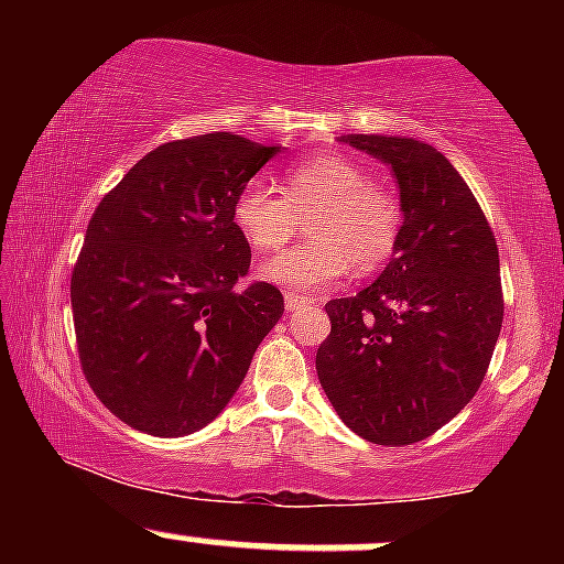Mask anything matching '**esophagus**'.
I'll use <instances>...</instances> for the list:
<instances>
[{
    "label": "esophagus",
    "instance_id": "34e87169",
    "mask_svg": "<svg viewBox=\"0 0 564 564\" xmlns=\"http://www.w3.org/2000/svg\"><path fill=\"white\" fill-rule=\"evenodd\" d=\"M304 304H310L307 300H304V296H300V294H289L283 296V307L289 310V313H294V310H300V307H304Z\"/></svg>",
    "mask_w": 564,
    "mask_h": 564
}]
</instances>
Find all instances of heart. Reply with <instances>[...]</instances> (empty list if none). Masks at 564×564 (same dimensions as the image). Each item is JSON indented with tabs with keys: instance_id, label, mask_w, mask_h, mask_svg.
Here are the masks:
<instances>
[{
	"instance_id": "1",
	"label": "heart",
	"mask_w": 564,
	"mask_h": 564,
	"mask_svg": "<svg viewBox=\"0 0 564 564\" xmlns=\"http://www.w3.org/2000/svg\"><path fill=\"white\" fill-rule=\"evenodd\" d=\"M313 241L281 251L260 268L264 281L291 294L332 289L355 264L371 273L398 249L403 209L373 172L345 153H318L281 172V193L249 183L232 200V223L257 251L281 249L310 215Z\"/></svg>"
}]
</instances>
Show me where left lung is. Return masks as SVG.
<instances>
[{
    "instance_id": "obj_1",
    "label": "left lung",
    "mask_w": 564,
    "mask_h": 564,
    "mask_svg": "<svg viewBox=\"0 0 564 564\" xmlns=\"http://www.w3.org/2000/svg\"><path fill=\"white\" fill-rule=\"evenodd\" d=\"M347 140L392 166L405 219L384 273L326 304L332 334L315 368L355 435L411 445L448 424L488 373L503 321L498 246L475 193L435 148Z\"/></svg>"
}]
</instances>
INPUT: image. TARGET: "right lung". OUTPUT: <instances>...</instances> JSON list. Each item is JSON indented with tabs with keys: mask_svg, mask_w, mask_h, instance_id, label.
Segmentation results:
<instances>
[{
	"mask_svg": "<svg viewBox=\"0 0 564 564\" xmlns=\"http://www.w3.org/2000/svg\"><path fill=\"white\" fill-rule=\"evenodd\" d=\"M278 153L230 132L159 145L97 204L70 273L76 347L100 403L183 437L223 413L283 315L249 275L232 200Z\"/></svg>",
	"mask_w": 564,
	"mask_h": 564,
	"instance_id": "add662e5",
	"label": "right lung"
}]
</instances>
